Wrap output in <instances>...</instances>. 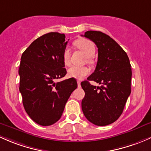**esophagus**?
<instances>
[{"instance_id":"obj_1","label":"esophagus","mask_w":151,"mask_h":151,"mask_svg":"<svg viewBox=\"0 0 151 151\" xmlns=\"http://www.w3.org/2000/svg\"><path fill=\"white\" fill-rule=\"evenodd\" d=\"M80 83H81L80 81V80H77V85H78V87H79V88H80V87H81Z\"/></svg>"}]
</instances>
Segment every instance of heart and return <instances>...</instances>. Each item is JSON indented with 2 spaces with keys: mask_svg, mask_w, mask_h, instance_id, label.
I'll return each mask as SVG.
<instances>
[{
  "mask_svg": "<svg viewBox=\"0 0 151 151\" xmlns=\"http://www.w3.org/2000/svg\"><path fill=\"white\" fill-rule=\"evenodd\" d=\"M74 45L82 50L88 57V62H92L91 57L95 55L96 51L94 42L88 39H80L74 42ZM70 49L66 47L63 52V61L66 66H69L71 63ZM90 74V69L86 66H73L68 69L69 77L74 79L82 80Z\"/></svg>",
  "mask_w": 151,
  "mask_h": 151,
  "instance_id": "1",
  "label": "heart"
}]
</instances>
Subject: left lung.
Here are the masks:
<instances>
[{"instance_id": "1", "label": "left lung", "mask_w": 151, "mask_h": 151, "mask_svg": "<svg viewBox=\"0 0 151 151\" xmlns=\"http://www.w3.org/2000/svg\"><path fill=\"white\" fill-rule=\"evenodd\" d=\"M82 36L94 42L98 52L95 71L81 82L85 93L82 111L91 123L106 126L118 119L131 93V64L126 52L108 35L87 31ZM89 81L100 86H92Z\"/></svg>"}]
</instances>
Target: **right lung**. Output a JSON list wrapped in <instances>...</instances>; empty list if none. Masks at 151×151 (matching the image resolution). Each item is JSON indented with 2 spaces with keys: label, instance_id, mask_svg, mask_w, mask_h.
Returning a JSON list of instances; mask_svg holds the SVG:
<instances>
[{
  "label": "right lung",
  "instance_id": "right-lung-1",
  "mask_svg": "<svg viewBox=\"0 0 151 151\" xmlns=\"http://www.w3.org/2000/svg\"><path fill=\"white\" fill-rule=\"evenodd\" d=\"M64 34L50 32L33 41L22 53L19 74L24 108L35 122L50 126L61 117L77 81L66 74L63 52L67 41Z\"/></svg>",
  "mask_w": 151,
  "mask_h": 151
}]
</instances>
